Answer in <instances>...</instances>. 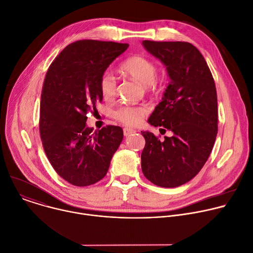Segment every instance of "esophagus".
Segmentation results:
<instances>
[{
  "mask_svg": "<svg viewBox=\"0 0 253 253\" xmlns=\"http://www.w3.org/2000/svg\"><path fill=\"white\" fill-rule=\"evenodd\" d=\"M135 132H136V131H135L134 129H131V128H128V127H126V128L123 129L124 136H129V135H131V134H133V133H135Z\"/></svg>",
  "mask_w": 253,
  "mask_h": 253,
  "instance_id": "34e87169",
  "label": "esophagus"
}]
</instances>
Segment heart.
I'll use <instances>...</instances> for the list:
<instances>
[{
    "instance_id": "1",
    "label": "heart",
    "mask_w": 253,
    "mask_h": 253,
    "mask_svg": "<svg viewBox=\"0 0 253 253\" xmlns=\"http://www.w3.org/2000/svg\"><path fill=\"white\" fill-rule=\"evenodd\" d=\"M121 69L128 76L145 86L148 91L156 88L157 67L150 59L143 56H133L122 64ZM99 87L103 98L110 100L115 97L117 83L111 72H104L100 78ZM147 112L148 108L146 106L122 105L115 110L114 116L116 119L127 125L136 126L141 122L142 117Z\"/></svg>"
}]
</instances>
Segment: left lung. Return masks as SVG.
<instances>
[{"label":"left lung","mask_w":253,"mask_h":253,"mask_svg":"<svg viewBox=\"0 0 253 253\" xmlns=\"http://www.w3.org/2000/svg\"><path fill=\"white\" fill-rule=\"evenodd\" d=\"M142 45L165 65L170 78L148 122L173 134L161 142L153 133L141 131L146 142L141 168L153 184L177 187L190 181L212 151L218 130L215 83L205 59L192 44L146 40Z\"/></svg>","instance_id":"left-lung-1"}]
</instances>
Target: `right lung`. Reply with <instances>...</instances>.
Masks as SVG:
<instances>
[{"mask_svg":"<svg viewBox=\"0 0 253 253\" xmlns=\"http://www.w3.org/2000/svg\"><path fill=\"white\" fill-rule=\"evenodd\" d=\"M128 44L81 40L68 45L45 77L40 107V135L55 171L75 186L94 184L109 169L123 140V130L108 125L93 131L87 114L103 96L99 82Z\"/></svg>","mask_w":253,"mask_h":253,"instance_id":"add662e5","label":"right lung"}]
</instances>
